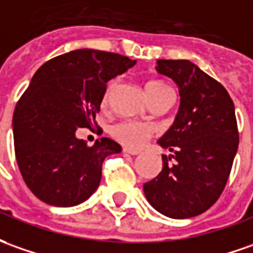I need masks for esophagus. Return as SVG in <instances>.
I'll list each match as a JSON object with an SVG mask.
<instances>
[{
    "mask_svg": "<svg viewBox=\"0 0 253 253\" xmlns=\"http://www.w3.org/2000/svg\"><path fill=\"white\" fill-rule=\"evenodd\" d=\"M123 152H125V154H128V155H138V154H140V151L130 148H123Z\"/></svg>",
    "mask_w": 253,
    "mask_h": 253,
    "instance_id": "obj_1",
    "label": "esophagus"
}]
</instances>
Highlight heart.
I'll return each instance as SVG.
<instances>
[{"instance_id":"b5f03b06","label":"heart","mask_w":253,"mask_h":253,"mask_svg":"<svg viewBox=\"0 0 253 253\" xmlns=\"http://www.w3.org/2000/svg\"><path fill=\"white\" fill-rule=\"evenodd\" d=\"M113 87H115V82H111L108 84L104 94V102L108 101ZM147 92H148L149 99L154 101V99L162 97L165 94H170L171 90L166 83L159 82V80H154V82H149L147 84ZM152 134H154V128L147 123L138 122V120H122L112 127L113 137L130 148L142 147L152 137Z\"/></svg>"}]
</instances>
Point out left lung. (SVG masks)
I'll return each mask as SVG.
<instances>
[{"label": "left lung", "mask_w": 253, "mask_h": 253, "mask_svg": "<svg viewBox=\"0 0 253 253\" xmlns=\"http://www.w3.org/2000/svg\"><path fill=\"white\" fill-rule=\"evenodd\" d=\"M156 72L178 87L180 108L173 126L158 144L163 168L144 184L148 202L171 219H188L219 199L238 149L233 99L217 80L185 59H159Z\"/></svg>", "instance_id": "left-lung-1"}]
</instances>
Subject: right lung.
<instances>
[{
	"label": "right lung",
	"mask_w": 253,
	"mask_h": 253,
	"mask_svg": "<svg viewBox=\"0 0 253 253\" xmlns=\"http://www.w3.org/2000/svg\"><path fill=\"white\" fill-rule=\"evenodd\" d=\"M134 65L84 48L49 59L33 76L13 112V144L20 174L42 202L75 206L98 188L105 158L122 147L106 137L88 147L76 131L97 125L106 83Z\"/></svg>",
	"instance_id": "add662e5"
}]
</instances>
